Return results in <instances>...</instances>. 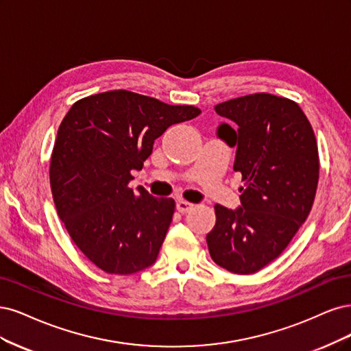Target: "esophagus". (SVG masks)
<instances>
[{
  "label": "esophagus",
  "instance_id": "1",
  "mask_svg": "<svg viewBox=\"0 0 351 351\" xmlns=\"http://www.w3.org/2000/svg\"><path fill=\"white\" fill-rule=\"evenodd\" d=\"M176 208H178L179 213L184 214V213H188V211H191L192 208H194V204H191V202H188V201L180 199V201H178Z\"/></svg>",
  "mask_w": 351,
  "mask_h": 351
}]
</instances>
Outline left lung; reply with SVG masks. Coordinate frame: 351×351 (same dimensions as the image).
<instances>
[{
    "label": "left lung",
    "instance_id": "1",
    "mask_svg": "<svg viewBox=\"0 0 351 351\" xmlns=\"http://www.w3.org/2000/svg\"><path fill=\"white\" fill-rule=\"evenodd\" d=\"M219 138L236 147L242 173L241 207L216 210L207 234L213 261L234 274H254L286 250L308 219L319 178L318 145L311 122L290 99L269 93L216 105Z\"/></svg>",
    "mask_w": 351,
    "mask_h": 351
}]
</instances>
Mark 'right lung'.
I'll return each mask as SVG.
<instances>
[{
    "mask_svg": "<svg viewBox=\"0 0 351 351\" xmlns=\"http://www.w3.org/2000/svg\"><path fill=\"white\" fill-rule=\"evenodd\" d=\"M199 114L110 90L77 100L62 119L49 167L53 202L73 242L101 271L127 276L154 264L175 201L134 191L131 172L169 127Z\"/></svg>",
    "mask_w": 351,
    "mask_h": 351,
    "instance_id": "obj_1",
    "label": "right lung"
}]
</instances>
